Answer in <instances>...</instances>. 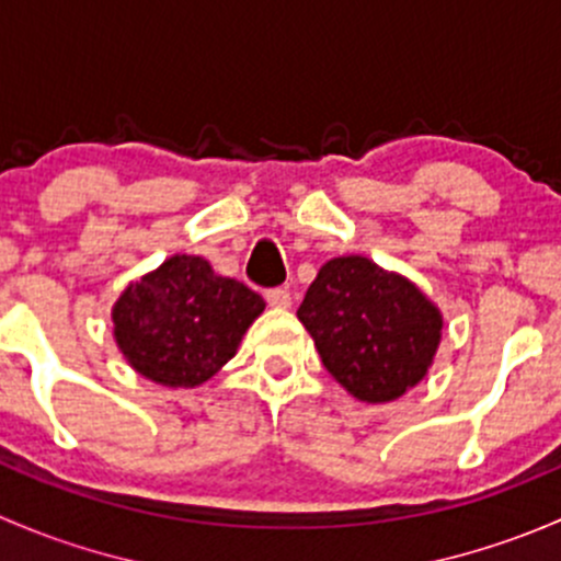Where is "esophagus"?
I'll use <instances>...</instances> for the list:
<instances>
[{
	"mask_svg": "<svg viewBox=\"0 0 561 561\" xmlns=\"http://www.w3.org/2000/svg\"><path fill=\"white\" fill-rule=\"evenodd\" d=\"M265 301L274 309H287L290 307V290L287 287H271V290H265Z\"/></svg>",
	"mask_w": 561,
	"mask_h": 561,
	"instance_id": "esophagus-1",
	"label": "esophagus"
}]
</instances>
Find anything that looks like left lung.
<instances>
[{
    "instance_id": "8db88e82",
    "label": "left lung",
    "mask_w": 561,
    "mask_h": 561,
    "mask_svg": "<svg viewBox=\"0 0 561 561\" xmlns=\"http://www.w3.org/2000/svg\"><path fill=\"white\" fill-rule=\"evenodd\" d=\"M298 320L322 366L355 399L382 404L417 386L443 331L437 307L369 257H333L309 285Z\"/></svg>"
}]
</instances>
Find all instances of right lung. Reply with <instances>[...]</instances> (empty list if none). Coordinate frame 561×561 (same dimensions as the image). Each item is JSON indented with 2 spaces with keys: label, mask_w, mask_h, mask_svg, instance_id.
<instances>
[{
  "label": "right lung",
  "mask_w": 561,
  "mask_h": 561,
  "mask_svg": "<svg viewBox=\"0 0 561 561\" xmlns=\"http://www.w3.org/2000/svg\"><path fill=\"white\" fill-rule=\"evenodd\" d=\"M265 309L254 290L195 254H175L129 285L113 307V336L138 375L192 388L217 375Z\"/></svg>",
  "instance_id": "right-lung-1"
}]
</instances>
